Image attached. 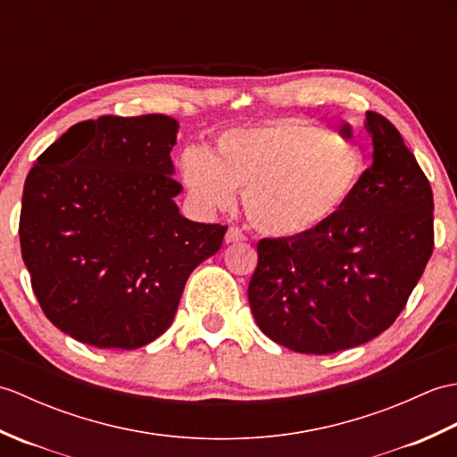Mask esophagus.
<instances>
[{"label":"esophagus","instance_id":"esophagus-1","mask_svg":"<svg viewBox=\"0 0 457 457\" xmlns=\"http://www.w3.org/2000/svg\"><path fill=\"white\" fill-rule=\"evenodd\" d=\"M237 241H245V234L239 228H229L226 231V244H237Z\"/></svg>","mask_w":457,"mask_h":457}]
</instances>
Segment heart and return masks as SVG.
I'll return each instance as SVG.
<instances>
[{
  "label": "heart",
  "mask_w": 457,
  "mask_h": 457,
  "mask_svg": "<svg viewBox=\"0 0 457 457\" xmlns=\"http://www.w3.org/2000/svg\"><path fill=\"white\" fill-rule=\"evenodd\" d=\"M367 172L361 145L300 118L221 133L210 154L190 149L182 179L200 206L228 208L244 192L249 221L273 237L324 226L353 198Z\"/></svg>",
  "instance_id": "obj_1"
}]
</instances>
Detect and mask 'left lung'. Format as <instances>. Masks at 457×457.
I'll return each mask as SVG.
<instances>
[{"label":"left lung","mask_w":457,"mask_h":457,"mask_svg":"<svg viewBox=\"0 0 457 457\" xmlns=\"http://www.w3.org/2000/svg\"><path fill=\"white\" fill-rule=\"evenodd\" d=\"M365 129L373 164L353 198L310 234L257 244L251 312L261 332L298 353L344 352L385 332L434 251L428 179L381 113L367 112Z\"/></svg>","instance_id":"8db88e82"}]
</instances>
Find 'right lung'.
<instances>
[{"mask_svg":"<svg viewBox=\"0 0 457 457\" xmlns=\"http://www.w3.org/2000/svg\"><path fill=\"white\" fill-rule=\"evenodd\" d=\"M179 121L102 115L72 125L29 170L19 241L45 316L79 342L137 349L164 334L190 273L228 226L190 221L170 151Z\"/></svg>","mask_w":457,"mask_h":457,"instance_id":"right-lung-1","label":"right lung"}]
</instances>
